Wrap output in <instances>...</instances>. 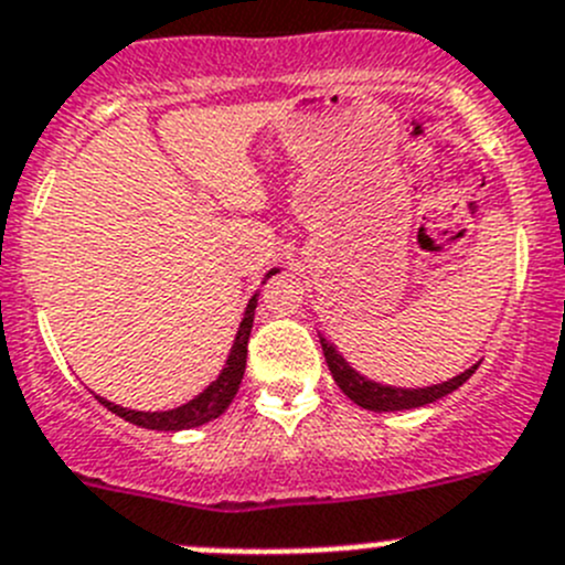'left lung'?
<instances>
[{"label": "left lung", "instance_id": "8db88e82", "mask_svg": "<svg viewBox=\"0 0 565 565\" xmlns=\"http://www.w3.org/2000/svg\"><path fill=\"white\" fill-rule=\"evenodd\" d=\"M320 345H323L326 362H329V371L334 376L337 387L351 398L354 404H360L362 409H371V413H395V409H415L426 407V404L437 402L443 395L455 393L457 387L471 379V373L477 371V365L468 367L460 376L449 379L443 384H431V387H387V384H376L371 379H365L362 373H356L354 367L348 365L340 356L334 345H331L326 337H320Z\"/></svg>", "mask_w": 565, "mask_h": 565}]
</instances>
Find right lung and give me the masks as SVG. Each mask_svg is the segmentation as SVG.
I'll list each match as a JSON object with an SVG mask.
<instances>
[{
	"mask_svg": "<svg viewBox=\"0 0 565 565\" xmlns=\"http://www.w3.org/2000/svg\"><path fill=\"white\" fill-rule=\"evenodd\" d=\"M270 270L267 278L273 276ZM256 298L258 292L253 295L250 303L245 309V318H242L239 331H236L234 348H231L228 362H225L223 373H220L209 387L203 390L200 395H194L192 402L183 404V407L167 409V413H139V409H128L119 407V404H110L105 398H99L103 407H108L110 413L125 418L128 424L141 426V429H158V431H181V429H192V426H203L209 420L220 418V415L228 409V404L234 402L236 390H239L242 376H245V362H247V340H250V329H253V312H256Z\"/></svg>",
	"mask_w": 565,
	"mask_h": 565,
	"instance_id": "right-lung-1",
	"label": "right lung"
}]
</instances>
